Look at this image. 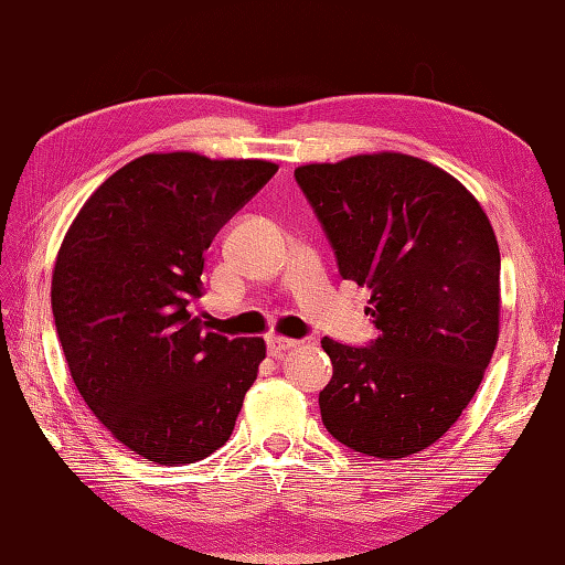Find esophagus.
<instances>
[{
  "instance_id": "1",
  "label": "esophagus",
  "mask_w": 565,
  "mask_h": 565,
  "mask_svg": "<svg viewBox=\"0 0 565 565\" xmlns=\"http://www.w3.org/2000/svg\"><path fill=\"white\" fill-rule=\"evenodd\" d=\"M267 345H269V352H271V355H284L286 350H294L296 345H301V342H298V340H291V338L271 335V338L267 340Z\"/></svg>"
}]
</instances>
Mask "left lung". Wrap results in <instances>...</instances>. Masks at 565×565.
I'll list each match as a JSON object with an SVG mask.
<instances>
[{
	"label": "left lung",
	"mask_w": 565,
	"mask_h": 565,
	"mask_svg": "<svg viewBox=\"0 0 565 565\" xmlns=\"http://www.w3.org/2000/svg\"><path fill=\"white\" fill-rule=\"evenodd\" d=\"M296 183L342 279L367 284L377 338H323L320 418L342 446L396 460L428 448L478 392L500 335V247L480 203L406 153L308 163Z\"/></svg>",
	"instance_id": "obj_1"
}]
</instances>
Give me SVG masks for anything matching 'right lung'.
<instances>
[{
    "label": "right lung",
    "instance_id": "right-lung-1",
    "mask_svg": "<svg viewBox=\"0 0 565 565\" xmlns=\"http://www.w3.org/2000/svg\"><path fill=\"white\" fill-rule=\"evenodd\" d=\"M279 166L147 153L81 207L55 259L51 308L90 412L137 456L183 466L223 448L264 360L262 338L191 316L205 249Z\"/></svg>",
    "mask_w": 565,
    "mask_h": 565
}]
</instances>
